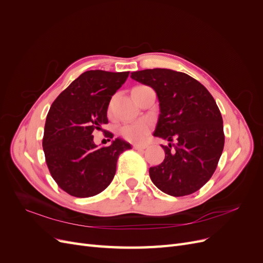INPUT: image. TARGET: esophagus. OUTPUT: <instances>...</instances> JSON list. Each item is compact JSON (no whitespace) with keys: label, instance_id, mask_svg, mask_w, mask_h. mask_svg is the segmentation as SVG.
I'll use <instances>...</instances> for the list:
<instances>
[{"label":"esophagus","instance_id":"1","mask_svg":"<svg viewBox=\"0 0 263 263\" xmlns=\"http://www.w3.org/2000/svg\"><path fill=\"white\" fill-rule=\"evenodd\" d=\"M147 148V146H141V145H134V149H136V150H144V149H146Z\"/></svg>","mask_w":263,"mask_h":263}]
</instances>
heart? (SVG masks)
Returning <instances> with one entry per match:
<instances>
[{"instance_id":"heart-1","label":"heart","mask_w":263,"mask_h":263,"mask_svg":"<svg viewBox=\"0 0 263 263\" xmlns=\"http://www.w3.org/2000/svg\"><path fill=\"white\" fill-rule=\"evenodd\" d=\"M150 129H151L150 123L145 121V119H141V121L123 125L121 127V129H119V132H121L122 136L126 140L135 142V144H138V142H142L147 139Z\"/></svg>"}]
</instances>
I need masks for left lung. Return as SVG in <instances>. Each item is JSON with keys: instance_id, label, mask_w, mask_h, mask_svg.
Returning a JSON list of instances; mask_svg holds the SVG:
<instances>
[{"instance_id": "left-lung-1", "label": "left lung", "mask_w": 263, "mask_h": 263, "mask_svg": "<svg viewBox=\"0 0 263 263\" xmlns=\"http://www.w3.org/2000/svg\"><path fill=\"white\" fill-rule=\"evenodd\" d=\"M130 78L156 91L160 114L154 136L169 141L161 146L163 162L149 169L151 181L171 196L196 192L212 178L224 149L216 102L203 84L174 70L146 69Z\"/></svg>"}]
</instances>
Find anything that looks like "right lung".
I'll list each match as a JSON object with an SVG mask.
<instances>
[{"label":"right lung","instance_id":"right-lung-1","mask_svg":"<svg viewBox=\"0 0 263 263\" xmlns=\"http://www.w3.org/2000/svg\"><path fill=\"white\" fill-rule=\"evenodd\" d=\"M128 74L85 71L50 106L43 138L45 158L55 183L70 195L90 197L104 191L114 179L119 155L132 148L121 138L99 148L92 135L108 123L109 101Z\"/></svg>","mask_w":263,"mask_h":263}]
</instances>
